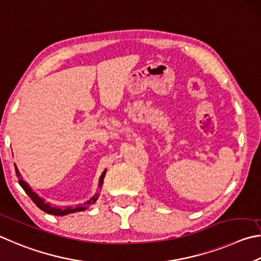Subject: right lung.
<instances>
[{
    "mask_svg": "<svg viewBox=\"0 0 261 261\" xmlns=\"http://www.w3.org/2000/svg\"><path fill=\"white\" fill-rule=\"evenodd\" d=\"M16 174L18 177V182H19V185L22 189L25 190V193L30 196V198L33 200V202L36 204V206H38L40 210H42L43 212L48 213V214H53V216H66V214H70V213H74V212H79V211H85V210L88 208L90 205H93L96 203V200H97L98 196H99V191L102 189V186H103V181H104V176L107 174V170H104L102 175L99 176V180H98V187H97V191H96L95 195L93 197H90V199L87 200L84 204L81 205H77V206H67V207H57V206H54L50 203L44 202L43 198H41L40 196L33 191V189L31 188L30 185L27 184V182L22 179V176L20 175L19 171H18V168L16 167Z\"/></svg>",
    "mask_w": 261,
    "mask_h": 261,
    "instance_id": "1",
    "label": "right lung"
}]
</instances>
